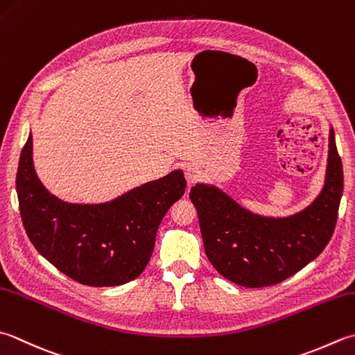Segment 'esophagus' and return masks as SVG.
I'll use <instances>...</instances> for the list:
<instances>
[{"label": "esophagus", "mask_w": 355, "mask_h": 355, "mask_svg": "<svg viewBox=\"0 0 355 355\" xmlns=\"http://www.w3.org/2000/svg\"><path fill=\"white\" fill-rule=\"evenodd\" d=\"M186 172V180H187V184H193L198 180V177H200V172H198V169L196 168V166H192V164H187L186 166V169H184Z\"/></svg>", "instance_id": "34e87169"}]
</instances>
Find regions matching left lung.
<instances>
[{"label": "left lung", "mask_w": 355, "mask_h": 355, "mask_svg": "<svg viewBox=\"0 0 355 355\" xmlns=\"http://www.w3.org/2000/svg\"><path fill=\"white\" fill-rule=\"evenodd\" d=\"M342 193V158L331 129L324 187L300 214L263 218L203 184L193 186L189 197L212 266L240 286L263 288L289 279L322 254L334 234Z\"/></svg>", "instance_id": "obj_1"}]
</instances>
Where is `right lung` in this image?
Masks as SVG:
<instances>
[{
    "mask_svg": "<svg viewBox=\"0 0 355 355\" xmlns=\"http://www.w3.org/2000/svg\"><path fill=\"white\" fill-rule=\"evenodd\" d=\"M184 187V173L175 171L106 205L64 203L37 178L31 135L17 171L21 220L35 249L64 275L95 288L118 286L143 272L157 229Z\"/></svg>",
    "mask_w": 355,
    "mask_h": 355,
    "instance_id": "1",
    "label": "right lung"
}]
</instances>
